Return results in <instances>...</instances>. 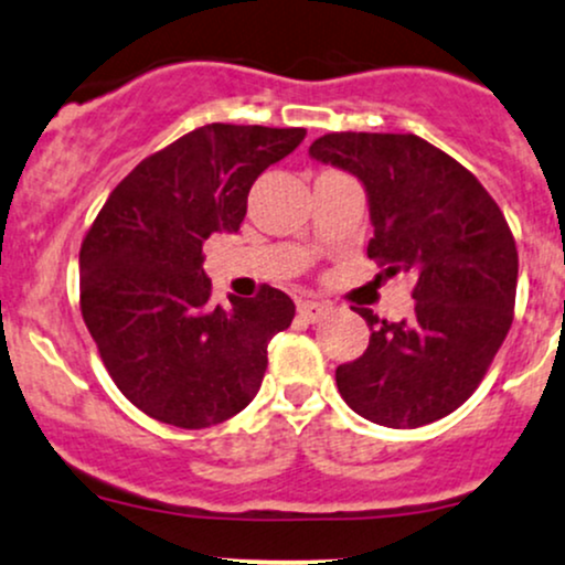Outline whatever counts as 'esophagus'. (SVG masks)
<instances>
[{"instance_id": "esophagus-1", "label": "esophagus", "mask_w": 565, "mask_h": 565, "mask_svg": "<svg viewBox=\"0 0 565 565\" xmlns=\"http://www.w3.org/2000/svg\"><path fill=\"white\" fill-rule=\"evenodd\" d=\"M327 310H329V305L316 302V300H302L300 305H297V313H300V319H302V321H308V323L319 321L321 316L327 313Z\"/></svg>"}]
</instances>
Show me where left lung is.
<instances>
[{
    "label": "left lung",
    "mask_w": 565,
    "mask_h": 565,
    "mask_svg": "<svg viewBox=\"0 0 565 565\" xmlns=\"http://www.w3.org/2000/svg\"><path fill=\"white\" fill-rule=\"evenodd\" d=\"M308 153L364 183L366 255L387 276L414 278L408 319L359 308L372 337L361 359L337 366L340 395L369 423H436L481 385L510 332L518 249L508 220L476 174L417 135L329 132Z\"/></svg>",
    "instance_id": "8db88e82"
}]
</instances>
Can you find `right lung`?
<instances>
[{"mask_svg":"<svg viewBox=\"0 0 565 565\" xmlns=\"http://www.w3.org/2000/svg\"><path fill=\"white\" fill-rule=\"evenodd\" d=\"M302 138V127H199L142 159L97 212L79 252L82 319L116 387L148 417L201 430L260 391L268 342L295 302L263 287L212 305L201 246L238 231L252 183Z\"/></svg>","mask_w":565,"mask_h":565,"instance_id":"right-lung-1","label":"right lung"}]
</instances>
